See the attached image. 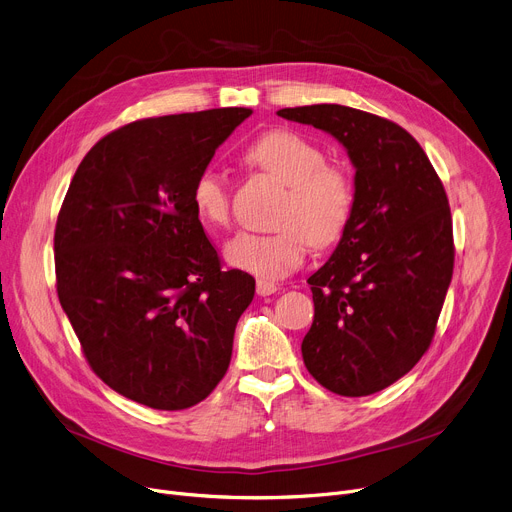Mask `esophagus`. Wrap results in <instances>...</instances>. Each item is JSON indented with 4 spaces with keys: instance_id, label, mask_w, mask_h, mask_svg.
Instances as JSON below:
<instances>
[{
    "instance_id": "obj_1",
    "label": "esophagus",
    "mask_w": 512,
    "mask_h": 512,
    "mask_svg": "<svg viewBox=\"0 0 512 512\" xmlns=\"http://www.w3.org/2000/svg\"><path fill=\"white\" fill-rule=\"evenodd\" d=\"M277 290H280V286H277V284L267 282V280H257V294H259V296H271V294H275Z\"/></svg>"
}]
</instances>
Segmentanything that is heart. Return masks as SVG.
Returning <instances> with one entry per match:
<instances>
[{
  "instance_id": "b5f03b06",
  "label": "heart",
  "mask_w": 512,
  "mask_h": 512,
  "mask_svg": "<svg viewBox=\"0 0 512 512\" xmlns=\"http://www.w3.org/2000/svg\"><path fill=\"white\" fill-rule=\"evenodd\" d=\"M245 161L286 183V194L267 235L239 232L230 239L226 261L261 280H282L302 265L312 243H337L353 214V181L345 167L327 161L324 151L300 132L277 128L261 134L245 151ZM198 218L212 228L230 220V190L214 169L198 173L192 185Z\"/></svg>"
}]
</instances>
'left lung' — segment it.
Returning <instances> with one entry per match:
<instances>
[{"label":"left lung","mask_w":512,"mask_h":512,"mask_svg":"<svg viewBox=\"0 0 512 512\" xmlns=\"http://www.w3.org/2000/svg\"><path fill=\"white\" fill-rule=\"evenodd\" d=\"M329 132L355 167L351 220L331 259L308 277L310 376L339 396H369L400 380L429 349L453 275L443 183L398 124L339 104L277 112Z\"/></svg>","instance_id":"1"}]
</instances>
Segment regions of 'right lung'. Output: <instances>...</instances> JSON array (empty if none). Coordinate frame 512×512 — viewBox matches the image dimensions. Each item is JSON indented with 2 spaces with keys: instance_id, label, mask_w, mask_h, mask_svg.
<instances>
[{
  "instance_id": "obj_1",
  "label": "right lung",
  "mask_w": 512,
  "mask_h": 512,
  "mask_svg": "<svg viewBox=\"0 0 512 512\" xmlns=\"http://www.w3.org/2000/svg\"><path fill=\"white\" fill-rule=\"evenodd\" d=\"M251 108L130 122L79 163L55 228L59 302L91 369L157 410L224 378L255 280L222 271L192 185Z\"/></svg>"
}]
</instances>
